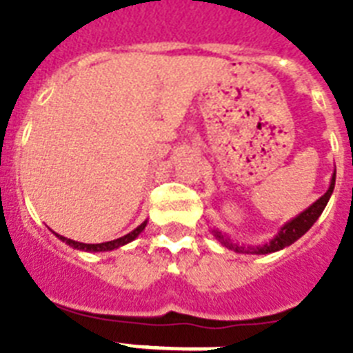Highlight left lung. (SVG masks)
Instances as JSON below:
<instances>
[{"label": "left lung", "mask_w": 353, "mask_h": 353, "mask_svg": "<svg viewBox=\"0 0 353 353\" xmlns=\"http://www.w3.org/2000/svg\"><path fill=\"white\" fill-rule=\"evenodd\" d=\"M334 187H335V176L332 177V185H330L328 192L324 194L323 198H319L317 201H315V203L310 207V209H306L304 212H302V214H299L296 218H293L290 223H285V225L280 229L279 234L274 236L273 240L262 247H254V249H252V247H238V245H232V243H229L227 240H223L221 232L212 231V234L216 236V240H220L225 247H231V249H234L236 252H251V254L252 252H256V254H268V252L280 251V249H284V247L291 245L293 241H296L302 234H306V232L312 229L313 223L319 220V216L323 214L324 207H326L330 196H332V192H334Z\"/></svg>", "instance_id": "8db88e82"}]
</instances>
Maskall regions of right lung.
<instances>
[{"mask_svg":"<svg viewBox=\"0 0 353 353\" xmlns=\"http://www.w3.org/2000/svg\"><path fill=\"white\" fill-rule=\"evenodd\" d=\"M144 225H146V221L144 223H141V225L135 229V231H132L130 234L122 236V238H117V240H112V241H104V243H82V241H74V240H69V238H63V236L57 234L58 238L62 241H65L68 245L74 247V249H82V251H112V249H117V247L124 245V243H128V241L135 240L139 234H141V231L144 229Z\"/></svg>","mask_w":353,"mask_h":353,"instance_id":"obj_1","label":"right lung"}]
</instances>
